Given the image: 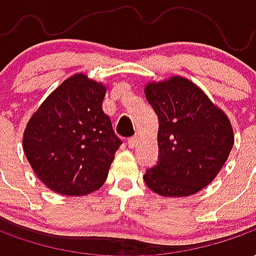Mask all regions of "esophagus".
Segmentation results:
<instances>
[{
	"label": "esophagus",
	"instance_id": "1",
	"mask_svg": "<svg viewBox=\"0 0 256 256\" xmlns=\"http://www.w3.org/2000/svg\"><path fill=\"white\" fill-rule=\"evenodd\" d=\"M140 142V138H138V136H134V137H130L128 141V144L130 148H136L137 145H138Z\"/></svg>",
	"mask_w": 256,
	"mask_h": 256
}]
</instances>
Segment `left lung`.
I'll use <instances>...</instances> for the list:
<instances>
[{"label": "left lung", "instance_id": "8db88e82", "mask_svg": "<svg viewBox=\"0 0 256 256\" xmlns=\"http://www.w3.org/2000/svg\"><path fill=\"white\" fill-rule=\"evenodd\" d=\"M144 92L159 118L160 154L145 172L146 186L166 198L198 193L216 177L233 148L229 118L184 76L150 82Z\"/></svg>", "mask_w": 256, "mask_h": 256}]
</instances>
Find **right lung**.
<instances>
[{
    "instance_id": "add662e5",
    "label": "right lung",
    "mask_w": 256,
    "mask_h": 256,
    "mask_svg": "<svg viewBox=\"0 0 256 256\" xmlns=\"http://www.w3.org/2000/svg\"><path fill=\"white\" fill-rule=\"evenodd\" d=\"M106 88L74 74L48 96L23 134L26 158L53 192L89 194L102 186L122 141L102 111Z\"/></svg>"
}]
</instances>
